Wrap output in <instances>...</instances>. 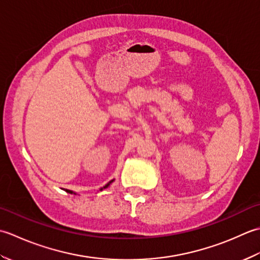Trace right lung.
Here are the masks:
<instances>
[{
    "instance_id": "add662e5",
    "label": "right lung",
    "mask_w": 260,
    "mask_h": 260,
    "mask_svg": "<svg viewBox=\"0 0 260 260\" xmlns=\"http://www.w3.org/2000/svg\"><path fill=\"white\" fill-rule=\"evenodd\" d=\"M112 182H113V179H112V181H111V182H109V183H108L107 185H105V186H103L102 188H101V190H102L103 188H107V187L109 186V185H110L111 183H112ZM65 190H66V192H67V193H71V194H73V193H74V192H73V190H70V189H65ZM74 194H76V193H74Z\"/></svg>"
}]
</instances>
